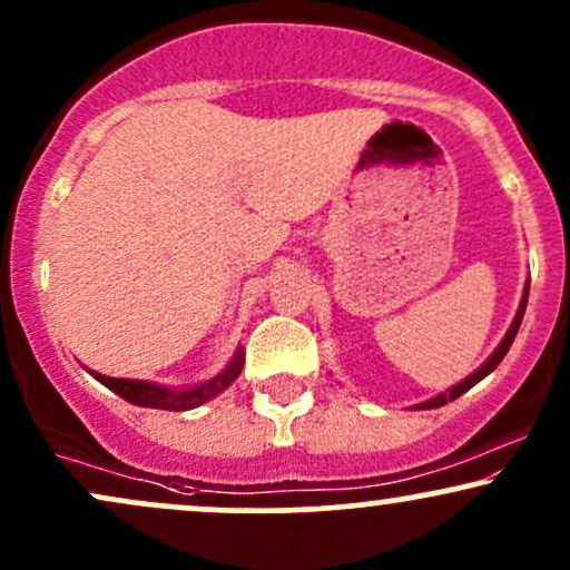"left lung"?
<instances>
[{"instance_id":"8db88e82","label":"left lung","mask_w":570,"mask_h":570,"mask_svg":"<svg viewBox=\"0 0 570 570\" xmlns=\"http://www.w3.org/2000/svg\"><path fill=\"white\" fill-rule=\"evenodd\" d=\"M528 289H531V281H528L525 284V292H522V299H520V307H517V316H514V322H512V326H509V332L507 335H503V340H501V345L499 348L493 351V356L488 358L485 364H482L480 370L476 372H472V375L466 377V381H461L458 385H453V389H448L444 391V394H440V396H434V399H429V402H421V404H415V410H431V407H442V404H448V402H453V399H458L461 394H466L469 389H472V385H476L482 381V377H488L490 372H493L495 367H499L501 364V358L507 356V351L512 348V343H514V335H517V330H520V324H522V316H525V305H528Z\"/></svg>"}]
</instances>
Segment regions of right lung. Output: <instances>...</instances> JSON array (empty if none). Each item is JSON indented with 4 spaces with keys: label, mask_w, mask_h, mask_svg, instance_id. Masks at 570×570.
Listing matches in <instances>:
<instances>
[{
    "label": "right lung",
    "mask_w": 570,
    "mask_h": 570,
    "mask_svg": "<svg viewBox=\"0 0 570 570\" xmlns=\"http://www.w3.org/2000/svg\"><path fill=\"white\" fill-rule=\"evenodd\" d=\"M240 370H244V348L235 351L233 362L227 364V367L222 370L219 375H214L212 381H206V383H200V385H189V389H179V391L166 389V385L147 383V381H128V377H107V375H98V372H90V375H94L98 383H104L109 391H115L117 396H122L130 404H139V407L181 412V410L198 407V404L208 402V399H214L217 394H222V391H225L227 385H233L235 377L240 375Z\"/></svg>",
    "instance_id": "add662e5"
}]
</instances>
